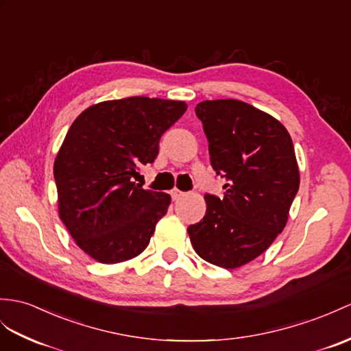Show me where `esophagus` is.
<instances>
[{
	"label": "esophagus",
	"instance_id": "1",
	"mask_svg": "<svg viewBox=\"0 0 351 351\" xmlns=\"http://www.w3.org/2000/svg\"><path fill=\"white\" fill-rule=\"evenodd\" d=\"M183 195H184V193H183L182 191H178V189H173V191H171V198H173L174 201L178 199V198H182Z\"/></svg>",
	"mask_w": 351,
	"mask_h": 351
}]
</instances>
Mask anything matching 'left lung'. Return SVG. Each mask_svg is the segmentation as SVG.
<instances>
[{"label": "left lung", "instance_id": "obj_1", "mask_svg": "<svg viewBox=\"0 0 351 351\" xmlns=\"http://www.w3.org/2000/svg\"><path fill=\"white\" fill-rule=\"evenodd\" d=\"M195 113L226 184L221 199L205 193V216L187 232L199 258L234 269L261 256L287 223L299 189L293 143L277 119L243 101H202Z\"/></svg>", "mask_w": 351, "mask_h": 351}]
</instances>
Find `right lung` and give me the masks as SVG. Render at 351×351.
<instances>
[{
  "label": "right lung",
  "mask_w": 351,
  "mask_h": 351,
  "mask_svg": "<svg viewBox=\"0 0 351 351\" xmlns=\"http://www.w3.org/2000/svg\"><path fill=\"white\" fill-rule=\"evenodd\" d=\"M186 108L147 97L104 101L68 130L53 165L59 217L92 259L125 262L149 245L171 196L144 191L134 178L155 162L162 134Z\"/></svg>",
  "instance_id": "1"
}]
</instances>
